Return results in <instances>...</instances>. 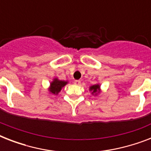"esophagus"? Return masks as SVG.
Wrapping results in <instances>:
<instances>
[{"instance_id":"obj_1","label":"esophagus","mask_w":151,"mask_h":151,"mask_svg":"<svg viewBox=\"0 0 151 151\" xmlns=\"http://www.w3.org/2000/svg\"><path fill=\"white\" fill-rule=\"evenodd\" d=\"M74 85H81V81H79V80L74 81Z\"/></svg>"}]
</instances>
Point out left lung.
<instances>
[{
  "label": "left lung",
  "instance_id": "obj_1",
  "mask_svg": "<svg viewBox=\"0 0 151 151\" xmlns=\"http://www.w3.org/2000/svg\"><path fill=\"white\" fill-rule=\"evenodd\" d=\"M99 85H92L89 88L90 91H92V94H97V93H99L100 92V89H99Z\"/></svg>",
  "mask_w": 151,
  "mask_h": 151
}]
</instances>
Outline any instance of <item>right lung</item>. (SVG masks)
Returning a JSON list of instances; mask_svg holds the SVG:
<instances>
[{"label": "right lung", "instance_id": "obj_1", "mask_svg": "<svg viewBox=\"0 0 151 151\" xmlns=\"http://www.w3.org/2000/svg\"><path fill=\"white\" fill-rule=\"evenodd\" d=\"M67 84V81H59L57 78H55L53 81L51 83L50 88H49V92L52 94L57 95L60 91H61L62 88L65 86Z\"/></svg>", "mask_w": 151, "mask_h": 151}]
</instances>
